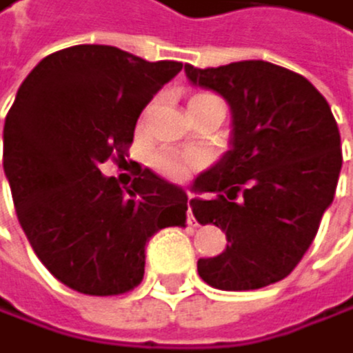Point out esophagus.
Returning <instances> with one entry per match:
<instances>
[{
    "label": "esophagus",
    "instance_id": "34e87169",
    "mask_svg": "<svg viewBox=\"0 0 353 353\" xmlns=\"http://www.w3.org/2000/svg\"><path fill=\"white\" fill-rule=\"evenodd\" d=\"M190 199L192 196H188V225H194V214H192V207H190Z\"/></svg>",
    "mask_w": 353,
    "mask_h": 353
}]
</instances>
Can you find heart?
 <instances>
[{
    "label": "heart",
    "instance_id": "obj_1",
    "mask_svg": "<svg viewBox=\"0 0 353 353\" xmlns=\"http://www.w3.org/2000/svg\"><path fill=\"white\" fill-rule=\"evenodd\" d=\"M210 98L212 96H194L192 102H201ZM152 165L157 168V172H161L168 179L183 181L190 176L194 168H199V159L192 154H181V152H159V154H154Z\"/></svg>",
    "mask_w": 353,
    "mask_h": 353
}]
</instances>
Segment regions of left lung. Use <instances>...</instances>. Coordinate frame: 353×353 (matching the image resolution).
<instances>
[{
  "label": "left lung",
  "mask_w": 353,
  "mask_h": 353,
  "mask_svg": "<svg viewBox=\"0 0 353 353\" xmlns=\"http://www.w3.org/2000/svg\"><path fill=\"white\" fill-rule=\"evenodd\" d=\"M185 76L231 111L229 150L192 183L194 218L220 227L229 242L199 260V275L220 290L275 284L299 264L334 201L343 165L336 119L310 80L266 61L185 65Z\"/></svg>",
  "instance_id": "obj_1"
}]
</instances>
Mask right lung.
Returning a JSON list of instances; mask_svg holds the SVG:
<instances>
[{"instance_id": "1", "label": "right lung", "mask_w": 353, "mask_h": 353, "mask_svg": "<svg viewBox=\"0 0 353 353\" xmlns=\"http://www.w3.org/2000/svg\"><path fill=\"white\" fill-rule=\"evenodd\" d=\"M181 69L74 46L46 56L19 87L3 124V172L37 257L65 286L96 297L135 288L148 240L185 225L183 188L148 168L130 188L100 172L124 157L141 111Z\"/></svg>"}]
</instances>
